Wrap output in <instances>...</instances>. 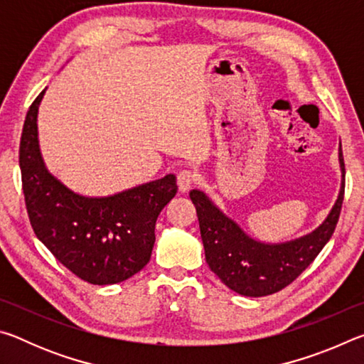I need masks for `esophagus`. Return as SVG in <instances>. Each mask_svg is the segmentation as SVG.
I'll list each match as a JSON object with an SVG mask.
<instances>
[{
    "instance_id": "esophagus-1",
    "label": "esophagus",
    "mask_w": 364,
    "mask_h": 364,
    "mask_svg": "<svg viewBox=\"0 0 364 364\" xmlns=\"http://www.w3.org/2000/svg\"><path fill=\"white\" fill-rule=\"evenodd\" d=\"M176 183H178V189L181 193H186V191L191 189V186L196 183V173L191 170H181L176 176Z\"/></svg>"
}]
</instances>
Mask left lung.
<instances>
[{
    "instance_id": "8db88e82",
    "label": "left lung",
    "mask_w": 364,
    "mask_h": 364,
    "mask_svg": "<svg viewBox=\"0 0 364 364\" xmlns=\"http://www.w3.org/2000/svg\"><path fill=\"white\" fill-rule=\"evenodd\" d=\"M341 191L336 204L315 231L287 242L267 244L249 236L236 221L199 189L189 193L199 218L205 260L225 286L245 297H263L281 291L310 267L332 236L341 215L345 191V165L338 144Z\"/></svg>"
}]
</instances>
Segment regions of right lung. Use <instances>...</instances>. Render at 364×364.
Wrapping results in <instances>:
<instances>
[{"label":"right lung","instance_id":"right-lung-1","mask_svg":"<svg viewBox=\"0 0 364 364\" xmlns=\"http://www.w3.org/2000/svg\"><path fill=\"white\" fill-rule=\"evenodd\" d=\"M45 91L28 109L19 147L30 223L46 249L80 279L117 284L151 260L156 221L176 194V176L170 173L104 197L67 188L48 170L40 151L36 119Z\"/></svg>","mask_w":364,"mask_h":364}]
</instances>
